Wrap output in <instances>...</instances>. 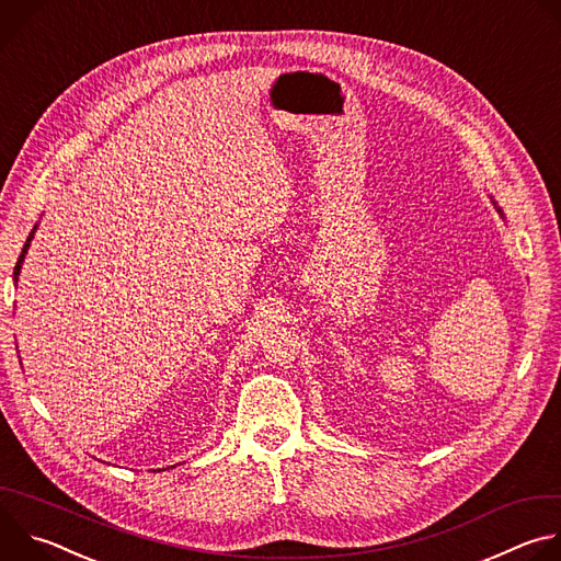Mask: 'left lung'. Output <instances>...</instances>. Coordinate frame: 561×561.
<instances>
[{
	"instance_id": "8db88e82",
	"label": "left lung",
	"mask_w": 561,
	"mask_h": 561,
	"mask_svg": "<svg viewBox=\"0 0 561 561\" xmlns=\"http://www.w3.org/2000/svg\"><path fill=\"white\" fill-rule=\"evenodd\" d=\"M493 204H495V206H497V202H495V199H493ZM497 210H500V215H504V213H502V208H497Z\"/></svg>"
}]
</instances>
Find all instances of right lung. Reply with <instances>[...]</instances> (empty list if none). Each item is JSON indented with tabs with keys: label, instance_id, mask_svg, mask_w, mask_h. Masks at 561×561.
Here are the masks:
<instances>
[{
	"label": "right lung",
	"instance_id": "right-lung-1",
	"mask_svg": "<svg viewBox=\"0 0 561 561\" xmlns=\"http://www.w3.org/2000/svg\"><path fill=\"white\" fill-rule=\"evenodd\" d=\"M37 228V226H35ZM35 228L31 230V234H28V239H26V244H24V251H22V255H20V260H18V266H15V271H13V279L18 282V277H20V271H22V262H24V255H26V251H28V247H31V239H33V234H35Z\"/></svg>",
	"mask_w": 561,
	"mask_h": 561
}]
</instances>
